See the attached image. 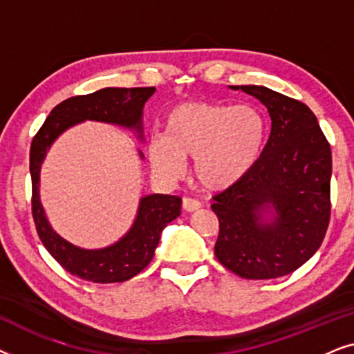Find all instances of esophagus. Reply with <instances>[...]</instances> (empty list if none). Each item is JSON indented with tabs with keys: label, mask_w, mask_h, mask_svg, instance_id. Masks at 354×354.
<instances>
[{
	"label": "esophagus",
	"mask_w": 354,
	"mask_h": 354,
	"mask_svg": "<svg viewBox=\"0 0 354 354\" xmlns=\"http://www.w3.org/2000/svg\"><path fill=\"white\" fill-rule=\"evenodd\" d=\"M182 206H183V209H185L187 212H192V211H196L198 207L201 206V203L198 201V200H195V198H183Z\"/></svg>",
	"instance_id": "esophagus-1"
}]
</instances>
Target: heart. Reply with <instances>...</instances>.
Instances as JSON below:
<instances>
[{
    "mask_svg": "<svg viewBox=\"0 0 354 354\" xmlns=\"http://www.w3.org/2000/svg\"><path fill=\"white\" fill-rule=\"evenodd\" d=\"M266 120L253 106L187 103L174 108L166 135L149 140L153 167L169 178L180 177L187 159H195V176L211 190L232 187L259 161Z\"/></svg>",
    "mask_w": 354,
    "mask_h": 354,
    "instance_id": "b5f03b06",
    "label": "heart"
}]
</instances>
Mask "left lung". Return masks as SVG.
Here are the masks:
<instances>
[{"label": "left lung", "mask_w": 354, "mask_h": 354, "mask_svg": "<svg viewBox=\"0 0 354 354\" xmlns=\"http://www.w3.org/2000/svg\"><path fill=\"white\" fill-rule=\"evenodd\" d=\"M269 111L270 133L259 161L214 196V254L243 279L287 275L321 246L330 222L332 151L316 115L301 101L259 85H241ZM272 207L270 225L261 215Z\"/></svg>", "instance_id": "left-lung-1"}]
</instances>
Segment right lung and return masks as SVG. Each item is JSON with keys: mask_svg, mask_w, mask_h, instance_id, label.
<instances>
[{"mask_svg": "<svg viewBox=\"0 0 354 354\" xmlns=\"http://www.w3.org/2000/svg\"><path fill=\"white\" fill-rule=\"evenodd\" d=\"M153 93L154 86H137L103 88L90 95L72 96L51 111L32 140V216L37 234L53 258L79 279L95 283H115L142 272L153 259L164 227L180 216L182 198L174 195L142 198L137 219L124 239L103 250H82L61 239L48 224L38 196L41 161L57 135L85 119L137 129L140 133L143 106Z\"/></svg>", "mask_w": 354, "mask_h": 354, "instance_id": "add662e5", "label": "right lung"}]
</instances>
